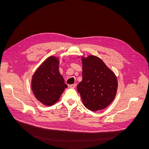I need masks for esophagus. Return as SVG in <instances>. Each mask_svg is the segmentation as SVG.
Segmentation results:
<instances>
[{
  "mask_svg": "<svg viewBox=\"0 0 149 149\" xmlns=\"http://www.w3.org/2000/svg\"><path fill=\"white\" fill-rule=\"evenodd\" d=\"M76 86H77V84H70L69 85V87L70 88H75L76 87Z\"/></svg>",
  "mask_w": 149,
  "mask_h": 149,
  "instance_id": "obj_1",
  "label": "esophagus"
}]
</instances>
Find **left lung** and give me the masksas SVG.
I'll use <instances>...</instances> for the list:
<instances>
[{
    "instance_id": "8db88e82",
    "label": "left lung",
    "mask_w": 149,
    "mask_h": 149,
    "mask_svg": "<svg viewBox=\"0 0 149 149\" xmlns=\"http://www.w3.org/2000/svg\"><path fill=\"white\" fill-rule=\"evenodd\" d=\"M83 79L77 85L84 106L92 111H101L115 99L118 81L112 70L99 57H81Z\"/></svg>"
}]
</instances>
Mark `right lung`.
<instances>
[{
	"label": "right lung",
	"instance_id": "add662e5",
	"mask_svg": "<svg viewBox=\"0 0 149 149\" xmlns=\"http://www.w3.org/2000/svg\"><path fill=\"white\" fill-rule=\"evenodd\" d=\"M58 66V57L51 56L42 63L33 75L31 88L36 98L44 105L49 106L57 103L68 87Z\"/></svg>",
	"mask_w": 149,
	"mask_h": 149
}]
</instances>
